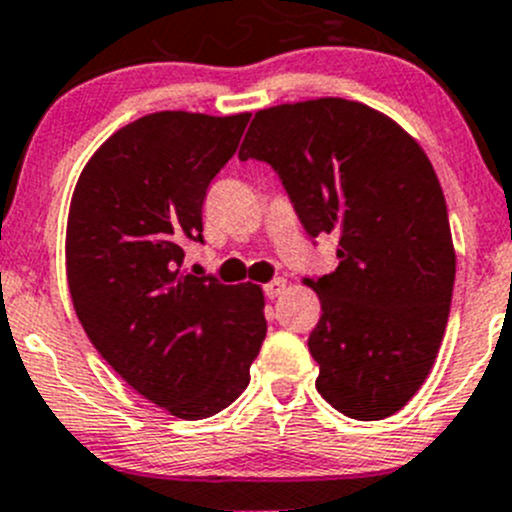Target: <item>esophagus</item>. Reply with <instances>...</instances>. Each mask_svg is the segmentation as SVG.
Masks as SVG:
<instances>
[{
    "label": "esophagus",
    "mask_w": 512,
    "mask_h": 512,
    "mask_svg": "<svg viewBox=\"0 0 512 512\" xmlns=\"http://www.w3.org/2000/svg\"><path fill=\"white\" fill-rule=\"evenodd\" d=\"M285 287H287V282L282 280V277H277V280L267 282V285H265V297H267V299H275V297H280V294L285 292Z\"/></svg>",
    "instance_id": "esophagus-1"
}]
</instances>
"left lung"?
Here are the masks:
<instances>
[{
    "mask_svg": "<svg viewBox=\"0 0 512 512\" xmlns=\"http://www.w3.org/2000/svg\"><path fill=\"white\" fill-rule=\"evenodd\" d=\"M247 158L280 175L309 237L337 240V270L304 280L322 302L307 342L317 391L356 421L396 414L436 361L456 280L431 160L399 123L347 98L257 111Z\"/></svg>",
    "mask_w": 512,
    "mask_h": 512,
    "instance_id": "8db88e82",
    "label": "left lung"
}]
</instances>
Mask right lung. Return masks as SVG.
<instances>
[{
    "mask_svg": "<svg viewBox=\"0 0 512 512\" xmlns=\"http://www.w3.org/2000/svg\"><path fill=\"white\" fill-rule=\"evenodd\" d=\"M247 121L148 113L98 148L71 198L66 277L86 337L138 394L188 421L247 389L267 334L260 287L180 270Z\"/></svg>",
    "mask_w": 512,
    "mask_h": 512,
    "instance_id": "add662e5",
    "label": "right lung"
}]
</instances>
